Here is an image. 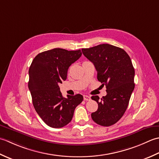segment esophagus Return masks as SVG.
<instances>
[{
    "label": "esophagus",
    "instance_id": "1",
    "mask_svg": "<svg viewBox=\"0 0 159 159\" xmlns=\"http://www.w3.org/2000/svg\"><path fill=\"white\" fill-rule=\"evenodd\" d=\"M84 101H90V97L89 95H84Z\"/></svg>",
    "mask_w": 159,
    "mask_h": 159
}]
</instances>
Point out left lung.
I'll list each match as a JSON object with an SVG mask.
<instances>
[{"label": "left lung", "mask_w": 159, "mask_h": 159, "mask_svg": "<svg viewBox=\"0 0 159 159\" xmlns=\"http://www.w3.org/2000/svg\"><path fill=\"white\" fill-rule=\"evenodd\" d=\"M82 51L95 66L98 80L106 87L107 95L100 102L98 95L91 97L98 103V111L91 117L100 125H112L124 115L134 89V69L130 57L123 48L108 44Z\"/></svg>", "instance_id": "1"}]
</instances>
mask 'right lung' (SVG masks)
<instances>
[{
	"label": "right lung",
	"instance_id": "add662e5",
	"mask_svg": "<svg viewBox=\"0 0 159 159\" xmlns=\"http://www.w3.org/2000/svg\"><path fill=\"white\" fill-rule=\"evenodd\" d=\"M82 56L81 50L56 48L35 57L29 70L28 87L35 111L47 125L60 128L72 120L76 107L83 101L80 94L64 98L59 84L65 81L69 66Z\"/></svg>",
	"mask_w": 159,
	"mask_h": 159
}]
</instances>
